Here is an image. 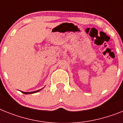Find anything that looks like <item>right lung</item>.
Listing matches in <instances>:
<instances>
[{
	"mask_svg": "<svg viewBox=\"0 0 123 123\" xmlns=\"http://www.w3.org/2000/svg\"><path fill=\"white\" fill-rule=\"evenodd\" d=\"M41 89H40V90H36V91H35V92H22V93H24V94H31V93H36V92H39L40 91V90H41Z\"/></svg>",
	"mask_w": 123,
	"mask_h": 123,
	"instance_id": "1",
	"label": "right lung"
}]
</instances>
